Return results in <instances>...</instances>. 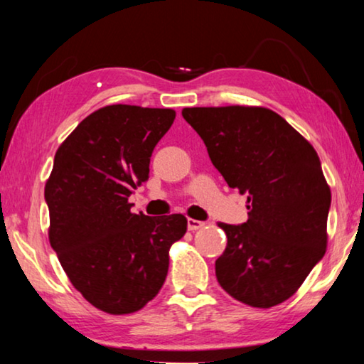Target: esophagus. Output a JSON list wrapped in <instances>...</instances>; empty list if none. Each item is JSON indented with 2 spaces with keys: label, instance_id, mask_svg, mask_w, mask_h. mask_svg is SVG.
Here are the masks:
<instances>
[{
  "label": "esophagus",
  "instance_id": "obj_1",
  "mask_svg": "<svg viewBox=\"0 0 364 364\" xmlns=\"http://www.w3.org/2000/svg\"><path fill=\"white\" fill-rule=\"evenodd\" d=\"M203 227H204V222L196 220V219H188V229L191 230V232L203 229Z\"/></svg>",
  "mask_w": 364,
  "mask_h": 364
}]
</instances>
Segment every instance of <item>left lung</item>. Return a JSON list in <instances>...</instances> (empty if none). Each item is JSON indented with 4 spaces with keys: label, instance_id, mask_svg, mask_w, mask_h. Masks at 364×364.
<instances>
[{
    "label": "left lung",
    "instance_id": "left-lung-1",
    "mask_svg": "<svg viewBox=\"0 0 364 364\" xmlns=\"http://www.w3.org/2000/svg\"><path fill=\"white\" fill-rule=\"evenodd\" d=\"M181 114L250 210L242 225L219 224L227 247L215 259L217 281L247 306H278L327 248L332 194L317 151L267 107H184Z\"/></svg>",
    "mask_w": 364,
    "mask_h": 364
}]
</instances>
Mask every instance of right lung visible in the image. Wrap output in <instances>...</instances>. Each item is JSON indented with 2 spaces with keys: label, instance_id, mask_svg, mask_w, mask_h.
Returning <instances> with one entry per match:
<instances>
[{
  "label": "right lung",
  "instance_id": "obj_1",
  "mask_svg": "<svg viewBox=\"0 0 364 364\" xmlns=\"http://www.w3.org/2000/svg\"><path fill=\"white\" fill-rule=\"evenodd\" d=\"M176 112L112 105L90 114L58 147L46 183L48 240L70 283L112 316L140 311L165 283L181 214H132L150 156Z\"/></svg>",
  "mask_w": 364,
  "mask_h": 364
}]
</instances>
